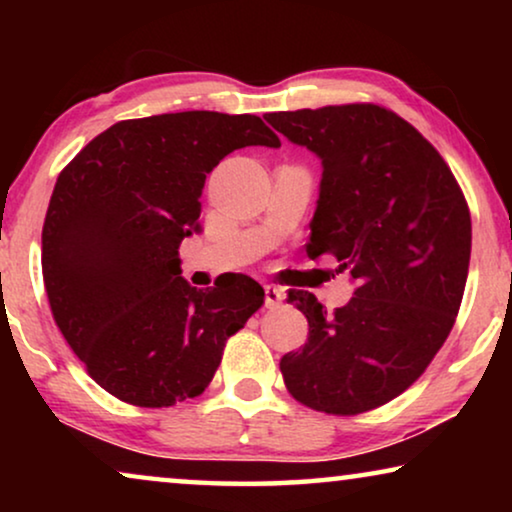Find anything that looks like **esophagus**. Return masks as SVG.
Masks as SVG:
<instances>
[{
	"mask_svg": "<svg viewBox=\"0 0 512 512\" xmlns=\"http://www.w3.org/2000/svg\"><path fill=\"white\" fill-rule=\"evenodd\" d=\"M284 300V291L277 289V286H265V305L270 307V310H275V307L282 305Z\"/></svg>",
	"mask_w": 512,
	"mask_h": 512,
	"instance_id": "obj_1",
	"label": "esophagus"
}]
</instances>
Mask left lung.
I'll return each mask as SVG.
<instances>
[{"mask_svg": "<svg viewBox=\"0 0 512 512\" xmlns=\"http://www.w3.org/2000/svg\"><path fill=\"white\" fill-rule=\"evenodd\" d=\"M324 165L307 256L331 254L356 282L333 314L289 291L310 333L279 361L289 394L326 415L394 401L429 368L457 319L471 261V212L443 156L380 104L265 116Z\"/></svg>", "mask_w": 512, "mask_h": 512, "instance_id": "8db88e82", "label": "left lung"}]
</instances>
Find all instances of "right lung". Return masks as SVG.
I'll return each instance as SVG.
<instances>
[{
	"mask_svg": "<svg viewBox=\"0 0 512 512\" xmlns=\"http://www.w3.org/2000/svg\"><path fill=\"white\" fill-rule=\"evenodd\" d=\"M258 116L179 111L121 121L55 181L41 230L53 319L88 375L118 401L170 408L200 396L263 286L181 277L179 244L200 230L207 174L244 146H277Z\"/></svg>",
	"mask_w": 512,
	"mask_h": 512,
	"instance_id": "obj_1",
	"label": "right lung"
}]
</instances>
